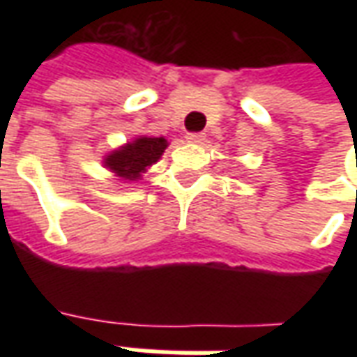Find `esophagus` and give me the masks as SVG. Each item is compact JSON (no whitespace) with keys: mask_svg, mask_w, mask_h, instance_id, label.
<instances>
[{"mask_svg":"<svg viewBox=\"0 0 357 357\" xmlns=\"http://www.w3.org/2000/svg\"><path fill=\"white\" fill-rule=\"evenodd\" d=\"M204 139H206V135H204L202 132L187 133V141H189V143H202Z\"/></svg>","mask_w":357,"mask_h":357,"instance_id":"34e87169","label":"esophagus"}]
</instances>
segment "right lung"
Returning a JSON list of instances; mask_svg holds the SVG:
<instances>
[{
	"mask_svg": "<svg viewBox=\"0 0 357 357\" xmlns=\"http://www.w3.org/2000/svg\"><path fill=\"white\" fill-rule=\"evenodd\" d=\"M168 143L164 137H139L105 158V164L124 179H139L151 164L162 156Z\"/></svg>",
	"mask_w": 357,
	"mask_h": 357,
	"instance_id": "1",
	"label": "right lung"
}]
</instances>
